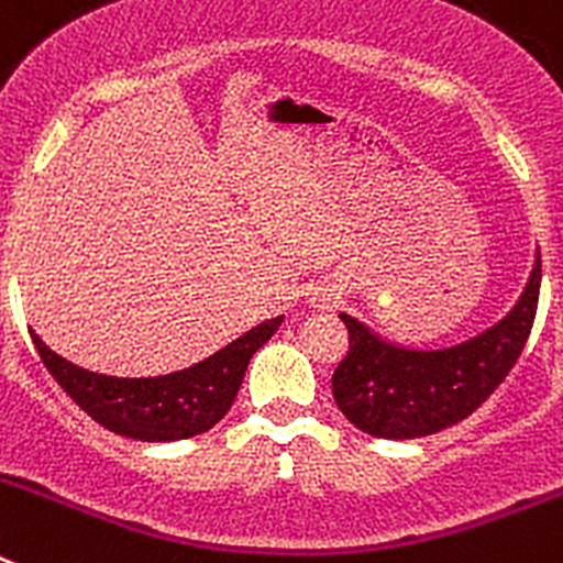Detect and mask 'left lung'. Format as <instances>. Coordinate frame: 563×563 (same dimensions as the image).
I'll return each mask as SVG.
<instances>
[{
    "label": "left lung",
    "mask_w": 563,
    "mask_h": 563,
    "mask_svg": "<svg viewBox=\"0 0 563 563\" xmlns=\"http://www.w3.org/2000/svg\"><path fill=\"white\" fill-rule=\"evenodd\" d=\"M541 256L514 310L499 324L445 350H411L377 335L341 312L350 352L332 375V397L343 417L383 440H415L474 415L514 369L533 330Z\"/></svg>",
    "instance_id": "1"
}]
</instances>
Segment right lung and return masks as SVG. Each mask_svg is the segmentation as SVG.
I'll use <instances>...</instances> for the list:
<instances>
[{"label": "right lung", "instance_id": "1", "mask_svg": "<svg viewBox=\"0 0 563 563\" xmlns=\"http://www.w3.org/2000/svg\"><path fill=\"white\" fill-rule=\"evenodd\" d=\"M285 316L253 327L206 361L161 377L98 375L56 355L30 332L47 372L103 429L141 442H174L206 434L236 400L247 363L265 346Z\"/></svg>", "mask_w": 563, "mask_h": 563}]
</instances>
